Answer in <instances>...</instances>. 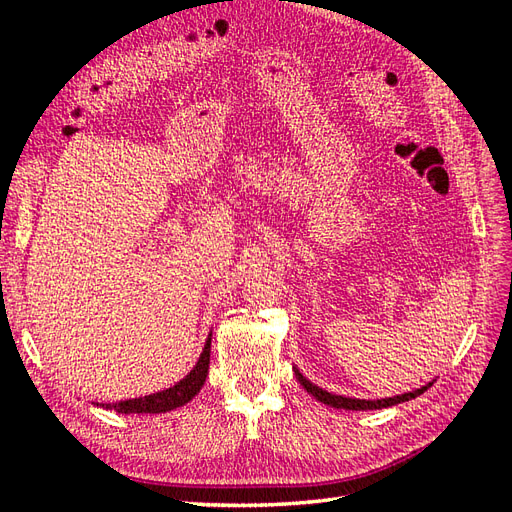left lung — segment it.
<instances>
[{"label": "left lung", "instance_id": "obj_1", "mask_svg": "<svg viewBox=\"0 0 512 512\" xmlns=\"http://www.w3.org/2000/svg\"><path fill=\"white\" fill-rule=\"evenodd\" d=\"M294 374H297V380L301 382L303 389L314 395L318 401H322V404H327L331 408H339V410H380V408H389V406H397L401 404V401H410L414 397H418L421 393H425L431 382L427 386H423V389H416L412 393H404V395H395V397H386V399H352V397H344V395H333L329 391H322L320 386L309 382L299 369H294Z\"/></svg>", "mask_w": 512, "mask_h": 512}]
</instances>
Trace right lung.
Instances as JSON below:
<instances>
[{
	"label": "right lung",
	"instance_id": "right-lung-1",
	"mask_svg": "<svg viewBox=\"0 0 512 512\" xmlns=\"http://www.w3.org/2000/svg\"><path fill=\"white\" fill-rule=\"evenodd\" d=\"M209 359H211V335L207 339L205 350L200 354L196 367L175 386H170V389L153 393V395L117 401V404H100V406L106 410H117L121 414H160V412L175 410L183 404H188V401L203 389V384L207 380V371H209Z\"/></svg>",
	"mask_w": 512,
	"mask_h": 512
}]
</instances>
